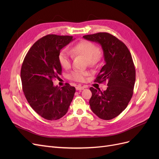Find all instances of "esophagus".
<instances>
[{
  "mask_svg": "<svg viewBox=\"0 0 159 159\" xmlns=\"http://www.w3.org/2000/svg\"><path fill=\"white\" fill-rule=\"evenodd\" d=\"M85 87L84 86H81V85H78L76 87V90H83L84 89Z\"/></svg>",
  "mask_w": 159,
  "mask_h": 159,
  "instance_id": "34e87169",
  "label": "esophagus"
}]
</instances>
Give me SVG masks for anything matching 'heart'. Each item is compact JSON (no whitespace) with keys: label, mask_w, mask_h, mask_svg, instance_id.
<instances>
[{"label":"heart","mask_w":159,"mask_h":159,"mask_svg":"<svg viewBox=\"0 0 159 159\" xmlns=\"http://www.w3.org/2000/svg\"><path fill=\"white\" fill-rule=\"evenodd\" d=\"M71 53L74 56H83L88 59V64L91 66H94L101 60L102 54L94 43L83 40L75 44L71 50ZM72 57L66 50H61L58 55V61L62 68L69 69L71 65ZM88 75V72L74 70L68 75V78L74 81L83 82Z\"/></svg>","instance_id":"1"}]
</instances>
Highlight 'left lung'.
Segmentation results:
<instances>
[{
	"instance_id": "left-lung-1",
	"label": "left lung",
	"mask_w": 159,
	"mask_h": 159,
	"mask_svg": "<svg viewBox=\"0 0 159 159\" xmlns=\"http://www.w3.org/2000/svg\"><path fill=\"white\" fill-rule=\"evenodd\" d=\"M83 38L101 44L105 61L95 82H107V88L103 91L89 88L91 109L100 119H112L125 109L133 94L136 72L131 54L122 41L109 33L98 32Z\"/></svg>"
}]
</instances>
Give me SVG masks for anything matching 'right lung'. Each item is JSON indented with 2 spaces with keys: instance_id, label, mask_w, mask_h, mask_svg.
<instances>
[{
  "instance_id": "obj_1",
  "label": "right lung",
  "mask_w": 159,
  "mask_h": 159,
  "mask_svg": "<svg viewBox=\"0 0 159 159\" xmlns=\"http://www.w3.org/2000/svg\"><path fill=\"white\" fill-rule=\"evenodd\" d=\"M72 38L56 34L42 37L32 45L23 61L20 78L24 94L31 107L47 120L64 116L75 92V88L68 83L61 88L53 84V80L61 74L60 50Z\"/></svg>"
}]
</instances>
